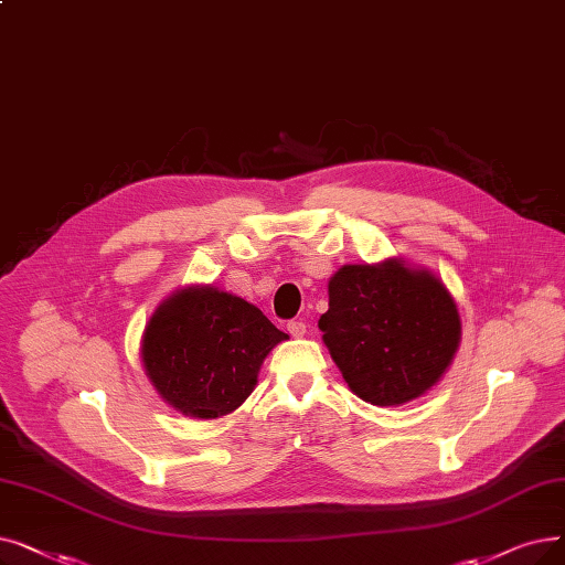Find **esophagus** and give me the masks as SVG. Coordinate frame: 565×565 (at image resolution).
<instances>
[{
    "label": "esophagus",
    "instance_id": "esophagus-1",
    "mask_svg": "<svg viewBox=\"0 0 565 565\" xmlns=\"http://www.w3.org/2000/svg\"><path fill=\"white\" fill-rule=\"evenodd\" d=\"M288 332H290V337H305L307 334V326L302 321H290L288 323Z\"/></svg>",
    "mask_w": 565,
    "mask_h": 565
}]
</instances>
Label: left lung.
<instances>
[{
  "label": "left lung",
  "instance_id": "left-lung-1",
  "mask_svg": "<svg viewBox=\"0 0 565 565\" xmlns=\"http://www.w3.org/2000/svg\"><path fill=\"white\" fill-rule=\"evenodd\" d=\"M318 321L343 381L374 406L423 397L450 366L461 321L450 290L402 258L343 265Z\"/></svg>",
  "mask_w": 565,
  "mask_h": 565
}]
</instances>
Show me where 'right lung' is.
Wrapping results in <instances>:
<instances>
[{"label":"right lung","instance_id":"add662e5","mask_svg":"<svg viewBox=\"0 0 565 565\" xmlns=\"http://www.w3.org/2000/svg\"><path fill=\"white\" fill-rule=\"evenodd\" d=\"M284 339L288 334L252 302L212 286H186L152 313L140 358L166 404L214 420L252 395L263 360Z\"/></svg>","mask_w":565,"mask_h":565}]
</instances>
